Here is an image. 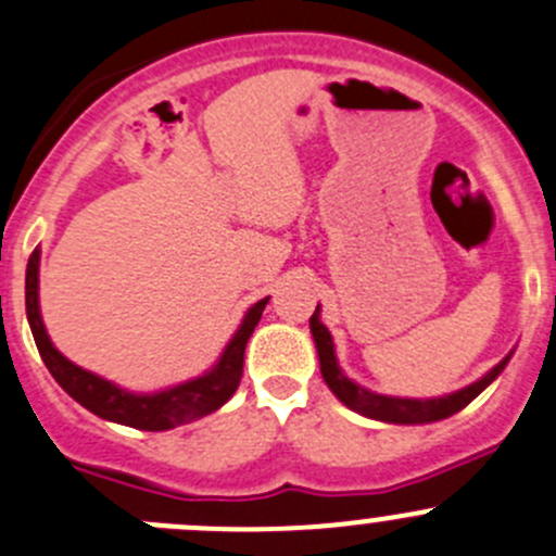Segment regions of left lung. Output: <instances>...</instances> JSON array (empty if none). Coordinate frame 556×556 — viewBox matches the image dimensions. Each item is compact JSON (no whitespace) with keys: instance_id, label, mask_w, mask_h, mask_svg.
Wrapping results in <instances>:
<instances>
[{"instance_id":"left-lung-1","label":"left lung","mask_w":556,"mask_h":556,"mask_svg":"<svg viewBox=\"0 0 556 556\" xmlns=\"http://www.w3.org/2000/svg\"><path fill=\"white\" fill-rule=\"evenodd\" d=\"M309 328L312 337H315V348H317V358H320V371L326 386L331 388L333 396L339 399L342 404H348L350 409L355 413L366 415V418H375V421H386V424H432V421H443L448 415L459 413L465 409L489 382L497 380L500 371L505 369V364L510 361V353L494 366L492 371L481 377V380L470 382L462 391L448 393V396H438V399H402V396H382V393L369 391V388L358 386L350 377H344V371L339 369L337 353H333V339L328 333V328L320 323V306L315 309V315L309 317Z\"/></svg>"}]
</instances>
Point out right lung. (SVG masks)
<instances>
[{"instance_id":"add662e5","label":"right lung","mask_w":556,"mask_h":556,"mask_svg":"<svg viewBox=\"0 0 556 556\" xmlns=\"http://www.w3.org/2000/svg\"><path fill=\"white\" fill-rule=\"evenodd\" d=\"M37 274H40V250L31 252L29 263H26V320H29L31 337H35L37 350H40L53 380L75 402L84 404L89 413L100 415L105 421L143 429V432H165V429L198 421L203 415L223 407L233 396L241 382V371H244V348L268 304V299H261L257 304H252L247 309L239 331L233 333V339L223 350L217 364L208 371H203L201 377L179 382L174 388H165V391L132 393L118 388L116 382L105 380V377L94 375V371L80 369L78 364L64 358L53 348L40 317V293H37V288H40L37 282L40 279H37Z\"/></svg>"}]
</instances>
